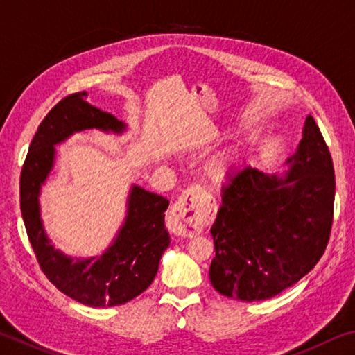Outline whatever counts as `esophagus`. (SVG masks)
Masks as SVG:
<instances>
[{"instance_id": "obj_1", "label": "esophagus", "mask_w": 355, "mask_h": 355, "mask_svg": "<svg viewBox=\"0 0 355 355\" xmlns=\"http://www.w3.org/2000/svg\"><path fill=\"white\" fill-rule=\"evenodd\" d=\"M211 211L209 202L203 196L200 186H191L172 207L167 227L180 236H196L203 230Z\"/></svg>"}]
</instances>
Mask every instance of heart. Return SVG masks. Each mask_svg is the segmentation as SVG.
Segmentation results:
<instances>
[{
    "instance_id": "1",
    "label": "heart",
    "mask_w": 355,
    "mask_h": 355,
    "mask_svg": "<svg viewBox=\"0 0 355 355\" xmlns=\"http://www.w3.org/2000/svg\"><path fill=\"white\" fill-rule=\"evenodd\" d=\"M239 159V153L236 150H228V152H222L218 156L209 161L205 166V177L208 182L211 183H219L224 180L228 172H230L233 167H235L236 161Z\"/></svg>"
}]
</instances>
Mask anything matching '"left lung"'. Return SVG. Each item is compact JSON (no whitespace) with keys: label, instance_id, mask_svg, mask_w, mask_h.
Wrapping results in <instances>:
<instances>
[{"label":"left lung","instance_id":"8db88e82","mask_svg":"<svg viewBox=\"0 0 355 355\" xmlns=\"http://www.w3.org/2000/svg\"><path fill=\"white\" fill-rule=\"evenodd\" d=\"M286 166L282 177L245 166L222 186L209 280L227 297L254 302L277 296L309 274L326 250L335 172L311 116Z\"/></svg>","mask_w":355,"mask_h":355}]
</instances>
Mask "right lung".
<instances>
[{
    "mask_svg": "<svg viewBox=\"0 0 355 355\" xmlns=\"http://www.w3.org/2000/svg\"><path fill=\"white\" fill-rule=\"evenodd\" d=\"M87 92L62 98L42 120L20 175V208L35 258L46 279L69 297L91 307H112L135 299L152 285L171 238L164 225L169 200L133 184L123 225L103 254L73 258L55 249L40 219L42 184L55 166L56 144L84 130L123 133L122 120L89 105Z\"/></svg>",
    "mask_w": 355,
    "mask_h": 355,
    "instance_id": "1",
    "label": "right lung"
}]
</instances>
